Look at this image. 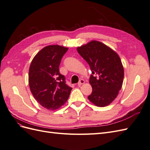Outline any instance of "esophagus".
Masks as SVG:
<instances>
[{
  "label": "esophagus",
  "instance_id": "34e87169",
  "mask_svg": "<svg viewBox=\"0 0 150 150\" xmlns=\"http://www.w3.org/2000/svg\"><path fill=\"white\" fill-rule=\"evenodd\" d=\"M84 83H85V81L84 79H81L78 84V86H81V85L84 84Z\"/></svg>",
  "mask_w": 150,
  "mask_h": 150
}]
</instances>
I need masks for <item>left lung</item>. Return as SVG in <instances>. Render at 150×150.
Segmentation results:
<instances>
[{
	"label": "left lung",
	"instance_id": "8db88e82",
	"mask_svg": "<svg viewBox=\"0 0 150 150\" xmlns=\"http://www.w3.org/2000/svg\"><path fill=\"white\" fill-rule=\"evenodd\" d=\"M92 71L89 84L93 91L88 97L98 107L110 104L119 94L124 78V68L116 51L98 40H93L77 47Z\"/></svg>",
	"mask_w": 150,
	"mask_h": 150
}]
</instances>
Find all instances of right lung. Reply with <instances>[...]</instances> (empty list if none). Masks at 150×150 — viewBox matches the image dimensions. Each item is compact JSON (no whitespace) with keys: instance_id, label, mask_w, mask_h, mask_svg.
<instances>
[{"instance_id":"add662e5","label":"right lung","mask_w":150,"mask_h":150,"mask_svg":"<svg viewBox=\"0 0 150 150\" xmlns=\"http://www.w3.org/2000/svg\"><path fill=\"white\" fill-rule=\"evenodd\" d=\"M68 47L49 45L34 57L29 70V85L34 98L42 107L56 110L66 103L72 88L59 73V64Z\"/></svg>"}]
</instances>
